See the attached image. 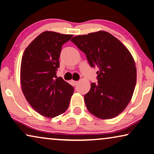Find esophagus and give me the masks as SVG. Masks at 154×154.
I'll list each match as a JSON object with an SVG mask.
<instances>
[{"label": "esophagus", "instance_id": "34e87169", "mask_svg": "<svg viewBox=\"0 0 154 154\" xmlns=\"http://www.w3.org/2000/svg\"><path fill=\"white\" fill-rule=\"evenodd\" d=\"M72 84L74 85V86H77V85L79 84V82H78V81H72Z\"/></svg>", "mask_w": 154, "mask_h": 154}]
</instances>
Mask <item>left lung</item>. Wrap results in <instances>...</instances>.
Returning <instances> with one entry per match:
<instances>
[{"label":"left lung","mask_w":154,"mask_h":154,"mask_svg":"<svg viewBox=\"0 0 154 154\" xmlns=\"http://www.w3.org/2000/svg\"><path fill=\"white\" fill-rule=\"evenodd\" d=\"M97 67V84L84 95L88 111L102 119L121 114L130 103L136 84V68L130 51L110 33L100 31L70 40Z\"/></svg>","instance_id":"1"}]
</instances>
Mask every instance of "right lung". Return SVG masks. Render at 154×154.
Wrapping results in <instances>:
<instances>
[{
    "label": "right lung",
    "mask_w": 154,
    "mask_h": 154,
    "mask_svg": "<svg viewBox=\"0 0 154 154\" xmlns=\"http://www.w3.org/2000/svg\"><path fill=\"white\" fill-rule=\"evenodd\" d=\"M72 35L45 31L23 53L20 66L23 92L30 106L41 115L55 117L69 106L74 88L57 77L62 45Z\"/></svg>",
    "instance_id": "right-lung-1"
}]
</instances>
